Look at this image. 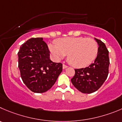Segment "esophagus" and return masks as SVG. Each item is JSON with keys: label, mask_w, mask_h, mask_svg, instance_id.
Masks as SVG:
<instances>
[{"label": "esophagus", "mask_w": 122, "mask_h": 122, "mask_svg": "<svg viewBox=\"0 0 122 122\" xmlns=\"http://www.w3.org/2000/svg\"><path fill=\"white\" fill-rule=\"evenodd\" d=\"M68 67V66L67 65H66L65 64H63V69H66V68H67Z\"/></svg>", "instance_id": "34e87169"}]
</instances>
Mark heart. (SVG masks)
Listing matches in <instances>:
<instances>
[{
    "instance_id": "obj_1",
    "label": "heart",
    "mask_w": 122,
    "mask_h": 122,
    "mask_svg": "<svg viewBox=\"0 0 122 122\" xmlns=\"http://www.w3.org/2000/svg\"><path fill=\"white\" fill-rule=\"evenodd\" d=\"M56 44H50L48 48L56 60L68 54L67 59L75 68H84L91 64L97 56L98 44L92 38L65 37L57 39Z\"/></svg>"
}]
</instances>
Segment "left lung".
Wrapping results in <instances>:
<instances>
[{"instance_id": "1", "label": "left lung", "mask_w": 122, "mask_h": 122, "mask_svg": "<svg viewBox=\"0 0 122 122\" xmlns=\"http://www.w3.org/2000/svg\"><path fill=\"white\" fill-rule=\"evenodd\" d=\"M95 39L99 46L95 62L86 68L75 69V75L71 79L74 87L83 93H91L98 90L108 75L109 52L103 42Z\"/></svg>"}]
</instances>
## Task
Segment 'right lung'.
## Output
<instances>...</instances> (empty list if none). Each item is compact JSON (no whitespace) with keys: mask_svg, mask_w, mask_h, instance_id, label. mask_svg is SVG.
<instances>
[{"mask_svg":"<svg viewBox=\"0 0 122 122\" xmlns=\"http://www.w3.org/2000/svg\"><path fill=\"white\" fill-rule=\"evenodd\" d=\"M18 68L23 83L33 92L44 93L52 87L62 71V63L50 59V51L42 38L24 42L18 53Z\"/></svg>","mask_w":122,"mask_h":122,"instance_id":"add662e5","label":"right lung"}]
</instances>
